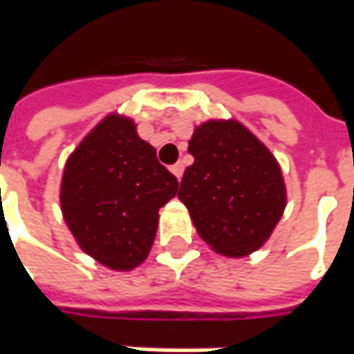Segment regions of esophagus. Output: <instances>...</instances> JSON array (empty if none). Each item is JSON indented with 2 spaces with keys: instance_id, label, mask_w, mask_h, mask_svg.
<instances>
[{
  "instance_id": "34e87169",
  "label": "esophagus",
  "mask_w": 354,
  "mask_h": 354,
  "mask_svg": "<svg viewBox=\"0 0 354 354\" xmlns=\"http://www.w3.org/2000/svg\"><path fill=\"white\" fill-rule=\"evenodd\" d=\"M183 169H185L183 163H175V165H171V173H173L177 179H181V177H183Z\"/></svg>"
}]
</instances>
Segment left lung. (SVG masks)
Here are the masks:
<instances>
[{"instance_id":"left-lung-1","label":"left lung","mask_w":354,"mask_h":354,"mask_svg":"<svg viewBox=\"0 0 354 354\" xmlns=\"http://www.w3.org/2000/svg\"><path fill=\"white\" fill-rule=\"evenodd\" d=\"M177 197L212 250L240 258L270 238L286 209V185L276 157L236 120L201 124Z\"/></svg>"}]
</instances>
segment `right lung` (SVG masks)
I'll return each mask as SVG.
<instances>
[{"instance_id": "1", "label": "right lung", "mask_w": 354, "mask_h": 354, "mask_svg": "<svg viewBox=\"0 0 354 354\" xmlns=\"http://www.w3.org/2000/svg\"><path fill=\"white\" fill-rule=\"evenodd\" d=\"M179 181L128 118L106 116L68 157L62 216L78 246L112 270H131L156 240L159 209Z\"/></svg>"}]
</instances>
